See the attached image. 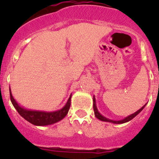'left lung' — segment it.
<instances>
[{
	"label": "left lung",
	"mask_w": 159,
	"mask_h": 159,
	"mask_svg": "<svg viewBox=\"0 0 159 159\" xmlns=\"http://www.w3.org/2000/svg\"><path fill=\"white\" fill-rule=\"evenodd\" d=\"M146 105H147V104H145L143 107H142L140 108L139 110H138L137 111L134 112V114H131V115L128 116H127V117L124 118V119H122V120L116 121V120H111V119H107V118L104 117V116H102V115H101V114L99 113V111H98V109H97L96 102H95V96H93V108H94V112H95V117H96L98 119H99V120H101V121L108 122V123H115V124H121V123H127V122L130 121L131 119H134V118L135 117V116H137V115H139V114L140 112H141L143 110V108L145 107Z\"/></svg>",
	"instance_id": "8db88e82"
}]
</instances>
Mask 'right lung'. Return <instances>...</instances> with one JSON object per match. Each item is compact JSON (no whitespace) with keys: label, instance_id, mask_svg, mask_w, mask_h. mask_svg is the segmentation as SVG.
<instances>
[{"label":"right lung","instance_id":"add662e5","mask_svg":"<svg viewBox=\"0 0 159 159\" xmlns=\"http://www.w3.org/2000/svg\"><path fill=\"white\" fill-rule=\"evenodd\" d=\"M10 92V99L12 105L18 113L28 122L35 126H48L52 125L57 122L62 120L69 111L70 106H71V95H70L69 99L66 102V104L60 110L56 111H36V110H29L23 107L20 106L14 98L12 97L11 89L9 88Z\"/></svg>","mask_w":159,"mask_h":159}]
</instances>
